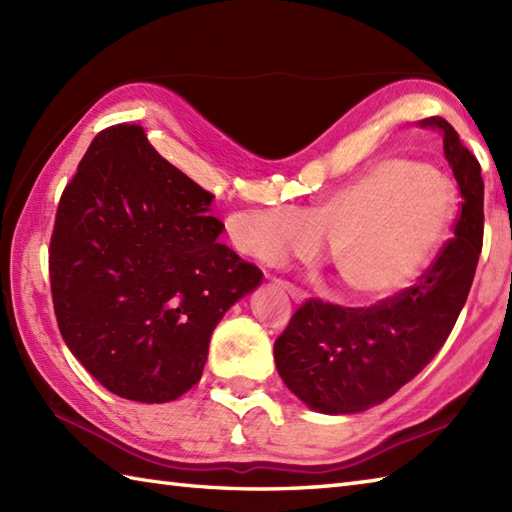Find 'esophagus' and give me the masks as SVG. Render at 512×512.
I'll return each mask as SVG.
<instances>
[{
	"label": "esophagus",
	"instance_id": "34e87169",
	"mask_svg": "<svg viewBox=\"0 0 512 512\" xmlns=\"http://www.w3.org/2000/svg\"><path fill=\"white\" fill-rule=\"evenodd\" d=\"M273 281H275V286H277L279 290H284L286 295H288L292 301L301 303V301H303V297H306V295H303V290H299L297 286H292L290 281H284V279H273Z\"/></svg>",
	"mask_w": 512,
	"mask_h": 512
}]
</instances>
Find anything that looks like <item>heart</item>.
Here are the masks:
<instances>
[{
	"label": "heart",
	"instance_id": "obj_1",
	"mask_svg": "<svg viewBox=\"0 0 512 512\" xmlns=\"http://www.w3.org/2000/svg\"><path fill=\"white\" fill-rule=\"evenodd\" d=\"M458 193L447 173L385 158L299 215L270 206L253 215L248 248L264 259L314 255L328 244L341 286L356 299H385L413 284L447 239Z\"/></svg>",
	"mask_w": 512,
	"mask_h": 512
}]
</instances>
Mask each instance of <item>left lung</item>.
Segmentation results:
<instances>
[{
	"label": "left lung",
	"mask_w": 512,
	"mask_h": 512,
	"mask_svg": "<svg viewBox=\"0 0 512 512\" xmlns=\"http://www.w3.org/2000/svg\"><path fill=\"white\" fill-rule=\"evenodd\" d=\"M420 127L442 132L444 156L462 195L455 231L416 286L369 308L308 299L275 341L277 372L319 413H358L391 398L449 339L469 297L484 237L480 162L440 116Z\"/></svg>",
	"instance_id": "left-lung-1"
}]
</instances>
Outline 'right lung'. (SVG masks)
<instances>
[{"label":"right lung","mask_w":512,"mask_h":512,"mask_svg":"<svg viewBox=\"0 0 512 512\" xmlns=\"http://www.w3.org/2000/svg\"><path fill=\"white\" fill-rule=\"evenodd\" d=\"M213 198L125 123L96 134L63 189L48 259L54 314L112 394L180 398L202 376L215 325L262 284V270L217 242Z\"/></svg>","instance_id":"obj_1"}]
</instances>
